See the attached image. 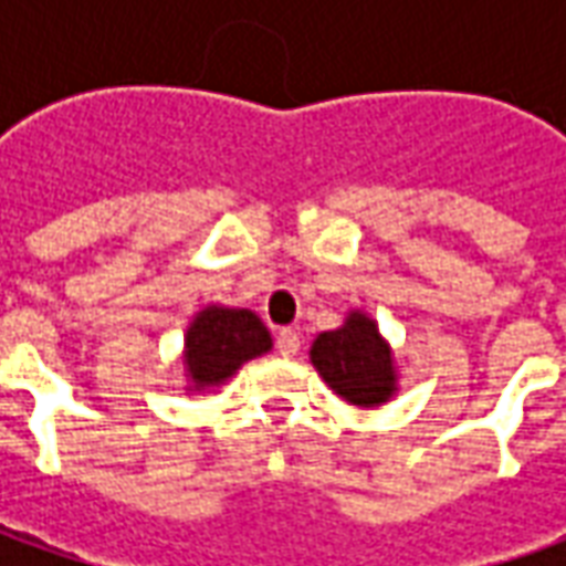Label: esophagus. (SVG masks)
I'll return each instance as SVG.
<instances>
[{"mask_svg": "<svg viewBox=\"0 0 566 566\" xmlns=\"http://www.w3.org/2000/svg\"><path fill=\"white\" fill-rule=\"evenodd\" d=\"M275 348H279V355L282 357H294L296 352H300V333L291 331V327L279 331V336H275Z\"/></svg>", "mask_w": 566, "mask_h": 566, "instance_id": "34e87169", "label": "esophagus"}]
</instances>
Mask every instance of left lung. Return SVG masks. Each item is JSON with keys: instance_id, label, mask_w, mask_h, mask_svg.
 Instances as JSON below:
<instances>
[{"instance_id": "1", "label": "left lung", "mask_w": 566, "mask_h": 566, "mask_svg": "<svg viewBox=\"0 0 566 566\" xmlns=\"http://www.w3.org/2000/svg\"><path fill=\"white\" fill-rule=\"evenodd\" d=\"M312 364L343 400L379 406L394 394V364L376 321L352 312L339 331L321 333L312 343Z\"/></svg>"}]
</instances>
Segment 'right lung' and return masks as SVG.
I'll list each match as a JSON object with an SVG mask.
<instances>
[{
    "mask_svg": "<svg viewBox=\"0 0 566 566\" xmlns=\"http://www.w3.org/2000/svg\"><path fill=\"white\" fill-rule=\"evenodd\" d=\"M272 339L263 321L248 308L209 306L199 312L185 339V367L197 388L221 385L251 357L270 352Z\"/></svg>",
    "mask_w": 566,
    "mask_h": 566,
    "instance_id": "obj_1",
    "label": "right lung"
}]
</instances>
